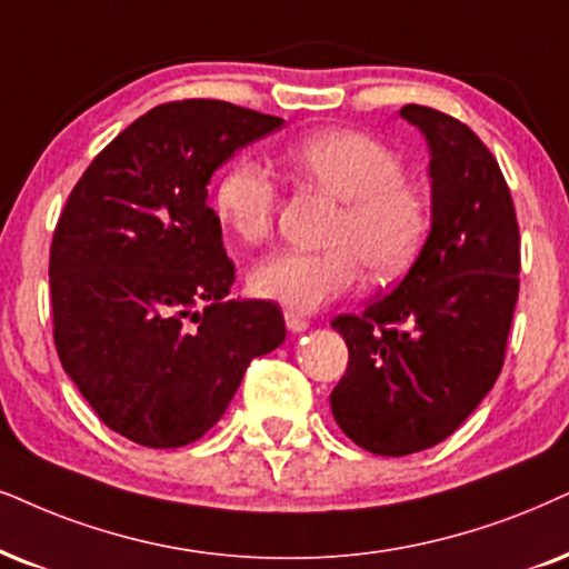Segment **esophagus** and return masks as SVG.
I'll list each match as a JSON object with an SVG mask.
<instances>
[{"label":"esophagus","mask_w":569,"mask_h":569,"mask_svg":"<svg viewBox=\"0 0 569 569\" xmlns=\"http://www.w3.org/2000/svg\"><path fill=\"white\" fill-rule=\"evenodd\" d=\"M286 326H289V330H293V333H301V330L309 328V320L301 318L299 312H291V309H286Z\"/></svg>","instance_id":"esophagus-1"}]
</instances>
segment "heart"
<instances>
[{
  "mask_svg": "<svg viewBox=\"0 0 569 569\" xmlns=\"http://www.w3.org/2000/svg\"><path fill=\"white\" fill-rule=\"evenodd\" d=\"M301 183L341 201L326 231L322 251H272L251 268L254 297L312 312L355 289L368 268L391 280L417 260L433 222L428 191L405 176V162L388 143L355 128H326L283 149ZM278 186L264 168L236 160L214 186V218L239 243H260L272 233Z\"/></svg>",
  "mask_w": 569,
  "mask_h": 569,
  "instance_id": "1",
  "label": "heart"
}]
</instances>
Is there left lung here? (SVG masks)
<instances>
[{
  "label": "left lung",
  "mask_w": 569,
  "mask_h": 569,
  "mask_svg": "<svg viewBox=\"0 0 569 569\" xmlns=\"http://www.w3.org/2000/svg\"><path fill=\"white\" fill-rule=\"evenodd\" d=\"M401 118L430 147V236L397 289L330 322L349 347L330 409L380 457L430 449L470 417L505 365L520 293V226L496 157L433 107L407 104Z\"/></svg>",
  "instance_id": "8db88e82"
}]
</instances>
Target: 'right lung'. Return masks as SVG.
I'll use <instances>...</instances> for the list:
<instances>
[{
    "label": "right lung",
    "instance_id": "1",
    "mask_svg": "<svg viewBox=\"0 0 569 569\" xmlns=\"http://www.w3.org/2000/svg\"><path fill=\"white\" fill-rule=\"evenodd\" d=\"M280 126L220 99L164 102L114 136L64 201L49 249L54 347L99 420L128 441H197L251 359L283 343L278 305L226 299L236 264L207 204L212 172Z\"/></svg>",
    "mask_w": 569,
    "mask_h": 569
}]
</instances>
